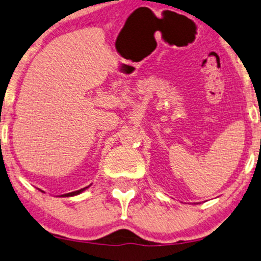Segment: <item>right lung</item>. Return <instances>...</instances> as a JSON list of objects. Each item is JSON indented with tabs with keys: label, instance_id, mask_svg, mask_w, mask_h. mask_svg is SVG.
I'll use <instances>...</instances> for the list:
<instances>
[{
	"label": "right lung",
	"instance_id": "1",
	"mask_svg": "<svg viewBox=\"0 0 261 261\" xmlns=\"http://www.w3.org/2000/svg\"><path fill=\"white\" fill-rule=\"evenodd\" d=\"M86 189H88V187H83V189L79 190V191H74V192H70V193H67V194H63L62 197H71V196H76V194H80L81 192H83Z\"/></svg>",
	"mask_w": 261,
	"mask_h": 261
}]
</instances>
